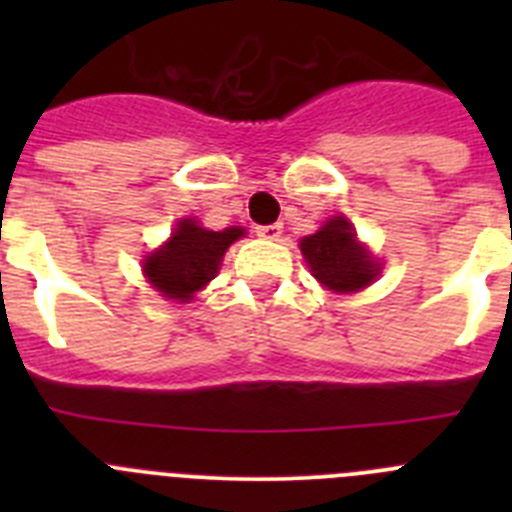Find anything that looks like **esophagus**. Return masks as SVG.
<instances>
[{"label": "esophagus", "mask_w": 512, "mask_h": 512, "mask_svg": "<svg viewBox=\"0 0 512 512\" xmlns=\"http://www.w3.org/2000/svg\"><path fill=\"white\" fill-rule=\"evenodd\" d=\"M256 235H261V238H266V241H277L279 235H282V223L259 225V228H256Z\"/></svg>", "instance_id": "esophagus-1"}]
</instances>
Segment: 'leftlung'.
<instances>
[{"label": "left lung", "mask_w": 512, "mask_h": 512, "mask_svg": "<svg viewBox=\"0 0 512 512\" xmlns=\"http://www.w3.org/2000/svg\"><path fill=\"white\" fill-rule=\"evenodd\" d=\"M300 251L312 277L336 295H348L369 287L377 279L379 264L359 243L354 228L343 215L325 220L318 233L300 241Z\"/></svg>", "instance_id": "8db88e82"}]
</instances>
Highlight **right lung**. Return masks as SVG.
I'll return each mask as SVG.
<instances>
[{"label": "right lung", "mask_w": 512, "mask_h": 512, "mask_svg": "<svg viewBox=\"0 0 512 512\" xmlns=\"http://www.w3.org/2000/svg\"><path fill=\"white\" fill-rule=\"evenodd\" d=\"M243 228L207 230L197 220H179L169 241L143 259V274L161 297L176 302H189L210 279H215L220 261L230 243H235Z\"/></svg>", "instance_id": "1"}]
</instances>
